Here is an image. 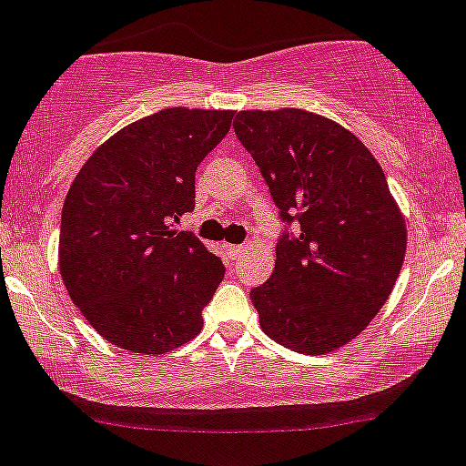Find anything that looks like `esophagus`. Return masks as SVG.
Here are the masks:
<instances>
[{
  "mask_svg": "<svg viewBox=\"0 0 466 466\" xmlns=\"http://www.w3.org/2000/svg\"><path fill=\"white\" fill-rule=\"evenodd\" d=\"M225 252H228L229 258H237V257H241L243 248L241 246H225Z\"/></svg>",
  "mask_w": 466,
  "mask_h": 466,
  "instance_id": "1",
  "label": "esophagus"
}]
</instances>
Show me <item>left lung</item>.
<instances>
[{
    "mask_svg": "<svg viewBox=\"0 0 466 466\" xmlns=\"http://www.w3.org/2000/svg\"><path fill=\"white\" fill-rule=\"evenodd\" d=\"M238 140L281 220L272 277L249 292L263 332L323 355L355 339L398 281L406 223L375 156L357 136L303 109L238 111Z\"/></svg>",
    "mask_w": 466,
    "mask_h": 466,
    "instance_id": "left-lung-1",
    "label": "left lung"
}]
</instances>
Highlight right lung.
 Instances as JSON below:
<instances>
[{
  "instance_id": "1",
  "label": "right lung",
  "mask_w": 466,
  "mask_h": 466,
  "mask_svg": "<svg viewBox=\"0 0 466 466\" xmlns=\"http://www.w3.org/2000/svg\"><path fill=\"white\" fill-rule=\"evenodd\" d=\"M234 111L174 106L111 136L77 171L62 208L60 274L106 341L163 355L194 339L223 261L174 220L194 209V176Z\"/></svg>"
}]
</instances>
